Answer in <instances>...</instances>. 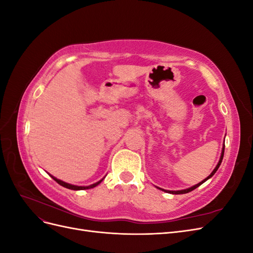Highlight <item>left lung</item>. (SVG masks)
Returning <instances> with one entry per match:
<instances>
[{
  "mask_svg": "<svg viewBox=\"0 0 253 253\" xmlns=\"http://www.w3.org/2000/svg\"><path fill=\"white\" fill-rule=\"evenodd\" d=\"M224 152H225V145H224V148H223V152H221V155H220V159H219V162H218V164H217V166L215 167V169L213 170V172L208 176V177L207 178H205L203 181H201L200 183H197V185H195V186H193V187H191V188H189V189H186V190H180V191H166V190H164V191H166V192H168V193H172V194H185V193H189V192H191V191H193L194 189H196L197 187H200L202 183H204L206 180H208L210 177H212V176L215 174V172L217 171V169L219 168V166H220V164H221V160H223V157H224ZM163 190V189H162Z\"/></svg>",
  "mask_w": 253,
  "mask_h": 253,
  "instance_id": "obj_1",
  "label": "left lung"
}]
</instances>
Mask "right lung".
Returning <instances> with one entry per match:
<instances>
[{"mask_svg":"<svg viewBox=\"0 0 253 253\" xmlns=\"http://www.w3.org/2000/svg\"><path fill=\"white\" fill-rule=\"evenodd\" d=\"M51 177L55 179L59 185H61L62 187H64V188H67V189H71V190H85V189H91V188H94V187H96L97 185H99V183H100L101 181H102V179L100 180V181H98V182H96V183H94V185H90V186H87V187H78V186H73V185H70V183H67V182H64V181H62V180H60V179H57L56 177H53V176H51Z\"/></svg>","mask_w":253,"mask_h":253,"instance_id":"add662e5","label":"right lung"}]
</instances>
